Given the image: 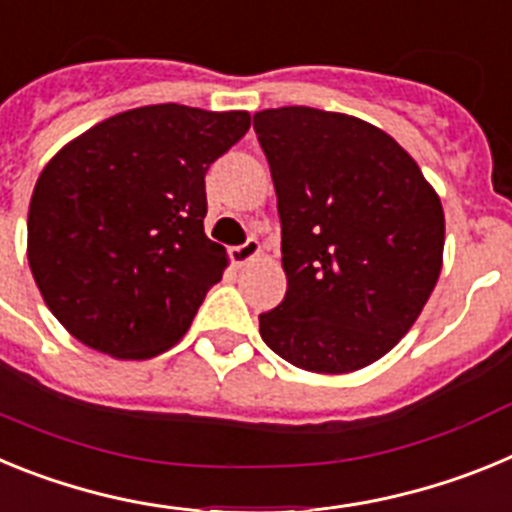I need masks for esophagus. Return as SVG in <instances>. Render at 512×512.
I'll list each match as a JSON object with an SVG mask.
<instances>
[{"label": "esophagus", "mask_w": 512, "mask_h": 512, "mask_svg": "<svg viewBox=\"0 0 512 512\" xmlns=\"http://www.w3.org/2000/svg\"><path fill=\"white\" fill-rule=\"evenodd\" d=\"M259 253H261V243L256 241V238H248V241L241 243V246L230 248V259H233V264L243 266L248 264V261L256 259Z\"/></svg>", "instance_id": "esophagus-1"}]
</instances>
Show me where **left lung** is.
Wrapping results in <instances>:
<instances>
[{
	"instance_id": "obj_1",
	"label": "left lung",
	"mask_w": 512,
	"mask_h": 512,
	"mask_svg": "<svg viewBox=\"0 0 512 512\" xmlns=\"http://www.w3.org/2000/svg\"><path fill=\"white\" fill-rule=\"evenodd\" d=\"M282 220L287 295L266 346L305 372L348 374L413 328L443 264V207L395 138L315 107L253 115Z\"/></svg>"
}]
</instances>
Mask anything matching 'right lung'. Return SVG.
Segmentation results:
<instances>
[{
  "instance_id": "right-lung-1",
  "label": "right lung",
  "mask_w": 512,
  "mask_h": 512,
  "mask_svg": "<svg viewBox=\"0 0 512 512\" xmlns=\"http://www.w3.org/2000/svg\"><path fill=\"white\" fill-rule=\"evenodd\" d=\"M248 128L241 110L148 104L48 161L27 212V261L76 341L140 361L187 333L228 266L205 235V174Z\"/></svg>"
}]
</instances>
